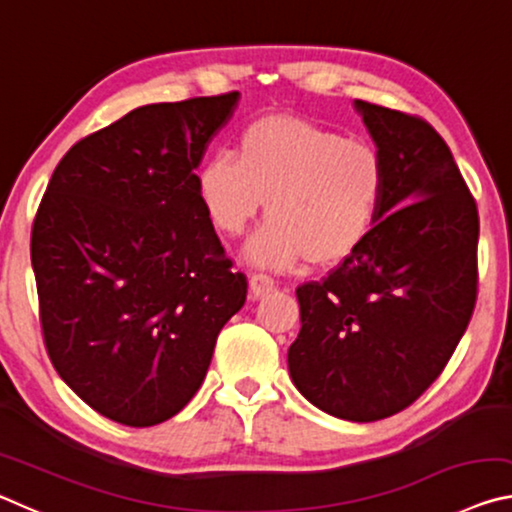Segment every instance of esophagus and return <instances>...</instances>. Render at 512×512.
Returning <instances> with one entry per match:
<instances>
[{
	"instance_id": "1",
	"label": "esophagus",
	"mask_w": 512,
	"mask_h": 512,
	"mask_svg": "<svg viewBox=\"0 0 512 512\" xmlns=\"http://www.w3.org/2000/svg\"><path fill=\"white\" fill-rule=\"evenodd\" d=\"M248 287H250V293H253V298H264L266 293H271L275 289V282L271 275L255 273V275H250Z\"/></svg>"
}]
</instances>
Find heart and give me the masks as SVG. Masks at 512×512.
<instances>
[{"label":"heart","instance_id":"1","mask_svg":"<svg viewBox=\"0 0 512 512\" xmlns=\"http://www.w3.org/2000/svg\"><path fill=\"white\" fill-rule=\"evenodd\" d=\"M194 189L223 237L244 235L266 203L268 221L248 241L250 262L339 266L366 246L388 196L377 146L334 128L273 112L239 133L237 155L219 151L196 169Z\"/></svg>","mask_w":512,"mask_h":512}]
</instances>
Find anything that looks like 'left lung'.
I'll return each instance as SVG.
<instances>
[{"label": "left lung", "instance_id": "8db88e82", "mask_svg": "<svg viewBox=\"0 0 512 512\" xmlns=\"http://www.w3.org/2000/svg\"><path fill=\"white\" fill-rule=\"evenodd\" d=\"M388 167L381 221L357 255L296 289L293 384L334 418L384 420L445 370L476 305L479 212L429 121L354 101Z\"/></svg>", "mask_w": 512, "mask_h": 512}]
</instances>
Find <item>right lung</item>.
<instances>
[{
	"label": "right lung",
	"mask_w": 512,
	"mask_h": 512,
	"mask_svg": "<svg viewBox=\"0 0 512 512\" xmlns=\"http://www.w3.org/2000/svg\"><path fill=\"white\" fill-rule=\"evenodd\" d=\"M239 92L135 108L69 149L31 230L40 325L60 379L94 411L153 427L201 388L244 307L194 189Z\"/></svg>",
	"instance_id": "add662e5"
}]
</instances>
